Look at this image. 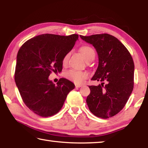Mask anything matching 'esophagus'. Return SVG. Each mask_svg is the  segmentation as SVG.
Listing matches in <instances>:
<instances>
[{
	"mask_svg": "<svg viewBox=\"0 0 148 148\" xmlns=\"http://www.w3.org/2000/svg\"><path fill=\"white\" fill-rule=\"evenodd\" d=\"M82 86V85H79V84L75 85V87H76V88H79V87H81Z\"/></svg>",
	"mask_w": 148,
	"mask_h": 148,
	"instance_id": "obj_1",
	"label": "esophagus"
}]
</instances>
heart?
<instances>
[{
    "label": "heart",
    "mask_w": 148,
    "mask_h": 148,
    "mask_svg": "<svg viewBox=\"0 0 148 148\" xmlns=\"http://www.w3.org/2000/svg\"><path fill=\"white\" fill-rule=\"evenodd\" d=\"M79 52L83 56L85 60L89 59L90 57L95 56V50L92 47L89 46H83L79 48ZM69 54H66L63 57L62 59V63L65 64L68 60L69 58ZM65 76L67 79L71 80V81L74 82L75 84H81L84 82V81L88 77V73L86 72H81V71H69L66 72L65 74Z\"/></svg>",
    "instance_id": "obj_1"
}]
</instances>
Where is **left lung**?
<instances>
[{"label":"left lung","instance_id":"8db88e82","mask_svg":"<svg viewBox=\"0 0 148 148\" xmlns=\"http://www.w3.org/2000/svg\"><path fill=\"white\" fill-rule=\"evenodd\" d=\"M96 49L99 66L92 80L101 82L89 86L86 102L95 116L108 119L123 108L134 87V64L131 55L118 39L108 34L80 36Z\"/></svg>","mask_w":148,"mask_h":148}]
</instances>
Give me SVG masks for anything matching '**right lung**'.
<instances>
[{
	"label": "right lung",
	"instance_id": "right-lung-1",
	"mask_svg": "<svg viewBox=\"0 0 148 148\" xmlns=\"http://www.w3.org/2000/svg\"><path fill=\"white\" fill-rule=\"evenodd\" d=\"M78 35L44 34L22 45L17 56L14 78L24 103L42 117L61 110L74 84L61 78L55 85L48 79L52 72H61L62 59L73 48Z\"/></svg>",
	"mask_w": 148,
	"mask_h": 148
}]
</instances>
